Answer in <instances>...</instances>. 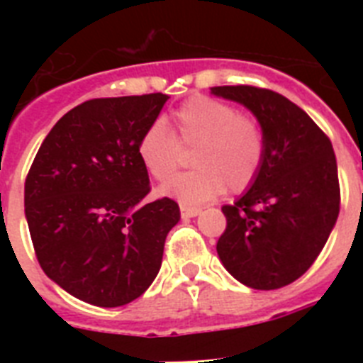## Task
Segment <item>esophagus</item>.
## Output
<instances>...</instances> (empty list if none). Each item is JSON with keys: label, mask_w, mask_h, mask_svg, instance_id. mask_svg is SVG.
<instances>
[{"label": "esophagus", "mask_w": 363, "mask_h": 363, "mask_svg": "<svg viewBox=\"0 0 363 363\" xmlns=\"http://www.w3.org/2000/svg\"><path fill=\"white\" fill-rule=\"evenodd\" d=\"M179 211H182V218H184V220H187V218H194L201 213V209H198V207H187V205H182Z\"/></svg>", "instance_id": "1"}]
</instances>
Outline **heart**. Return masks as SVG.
<instances>
[{
	"label": "heart",
	"mask_w": 363,
	"mask_h": 363,
	"mask_svg": "<svg viewBox=\"0 0 363 363\" xmlns=\"http://www.w3.org/2000/svg\"><path fill=\"white\" fill-rule=\"evenodd\" d=\"M172 118L176 138L163 120H154L143 130L138 142L140 162L154 179H171L179 167V141L184 147L196 145L191 156L194 171L163 185L160 194L200 205L225 189L242 192L255 182L265 158V133L256 118L209 96L187 99Z\"/></svg>",
	"instance_id": "obj_1"
}]
</instances>
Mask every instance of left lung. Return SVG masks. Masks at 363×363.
Instances as JSON below:
<instances>
[{
    "label": "left lung",
    "mask_w": 363,
    "mask_h": 363,
    "mask_svg": "<svg viewBox=\"0 0 363 363\" xmlns=\"http://www.w3.org/2000/svg\"><path fill=\"white\" fill-rule=\"evenodd\" d=\"M243 105L265 133V158L251 187L223 205L221 264L240 284L271 291L293 284L318 258L340 213L338 167L329 138L306 111L269 89L213 86Z\"/></svg>",
    "instance_id": "1"
}]
</instances>
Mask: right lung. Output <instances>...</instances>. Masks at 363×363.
<instances>
[{
	"label": "right lung",
	"mask_w": 363,
	"mask_h": 363,
	"mask_svg": "<svg viewBox=\"0 0 363 363\" xmlns=\"http://www.w3.org/2000/svg\"><path fill=\"white\" fill-rule=\"evenodd\" d=\"M169 96L98 98L74 107L41 143L25 179V216L45 274L78 300L120 307L142 296L179 221L171 198L143 205V130Z\"/></svg>",
	"instance_id": "obj_1"
}]
</instances>
